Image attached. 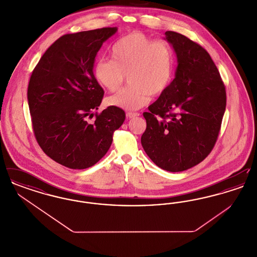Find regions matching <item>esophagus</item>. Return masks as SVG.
<instances>
[{"mask_svg":"<svg viewBox=\"0 0 257 257\" xmlns=\"http://www.w3.org/2000/svg\"><path fill=\"white\" fill-rule=\"evenodd\" d=\"M126 115H127V117H129V118H134L136 116H139L140 113H139V112H133V111H128V112L126 113Z\"/></svg>","mask_w":257,"mask_h":257,"instance_id":"esophagus-1","label":"esophagus"}]
</instances>
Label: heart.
I'll return each mask as SVG.
<instances>
[{"label":"heart","mask_w":257,"mask_h":257,"mask_svg":"<svg viewBox=\"0 0 257 257\" xmlns=\"http://www.w3.org/2000/svg\"><path fill=\"white\" fill-rule=\"evenodd\" d=\"M111 57L112 61L100 59L95 63L98 83L116 91L128 75L130 86L108 97L109 106L139 110L147 105L151 95H161L171 85L173 52L165 40H153L142 32H133L113 44Z\"/></svg>","instance_id":"heart-1"}]
</instances>
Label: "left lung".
<instances>
[{
	"instance_id": "left-lung-1",
	"label": "left lung",
	"mask_w": 257,
	"mask_h": 257,
	"mask_svg": "<svg viewBox=\"0 0 257 257\" xmlns=\"http://www.w3.org/2000/svg\"><path fill=\"white\" fill-rule=\"evenodd\" d=\"M165 36L178 66L171 85L144 112L142 146L159 168L178 172L202 162L215 147L226 92L206 50L181 34L168 31Z\"/></svg>"
}]
</instances>
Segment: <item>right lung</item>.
<instances>
[{"label":"right lung","instance_id":"add662e5","mask_svg":"<svg viewBox=\"0 0 257 257\" xmlns=\"http://www.w3.org/2000/svg\"><path fill=\"white\" fill-rule=\"evenodd\" d=\"M116 30L108 27L62 36L31 75L28 102L37 144L66 168L84 170L95 165L124 122L125 112L117 107L93 112L104 96L93 74L94 59ZM93 116L94 122L88 123Z\"/></svg>","mask_w":257,"mask_h":257}]
</instances>
